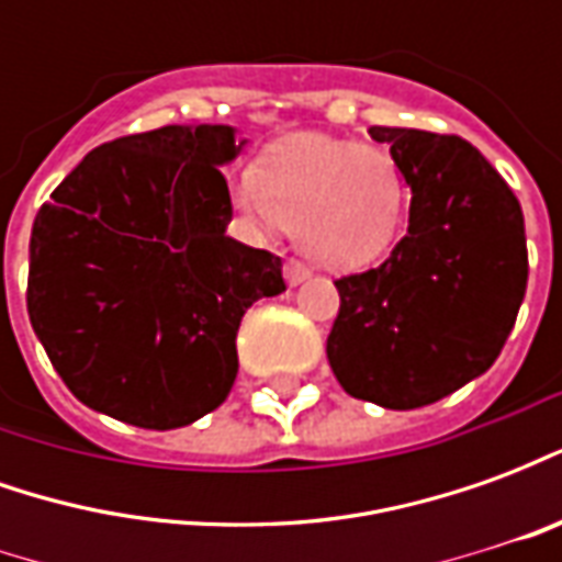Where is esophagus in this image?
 <instances>
[{
	"mask_svg": "<svg viewBox=\"0 0 562 562\" xmlns=\"http://www.w3.org/2000/svg\"><path fill=\"white\" fill-rule=\"evenodd\" d=\"M310 277H313V273H310V268H306V265L294 261V258H289V261H285V282H289V285H301V282H306Z\"/></svg>",
	"mask_w": 562,
	"mask_h": 562,
	"instance_id": "34e87169",
	"label": "esophagus"
}]
</instances>
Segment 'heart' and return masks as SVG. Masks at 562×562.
<instances>
[{"label": "heart", "mask_w": 562, "mask_h": 562, "mask_svg": "<svg viewBox=\"0 0 562 562\" xmlns=\"http://www.w3.org/2000/svg\"><path fill=\"white\" fill-rule=\"evenodd\" d=\"M232 204L256 228H292L316 265L358 270L401 237L406 183L385 149L328 135H289L270 144L232 183Z\"/></svg>", "instance_id": "1"}]
</instances>
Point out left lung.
Returning a JSON list of instances; mask_svg holds the SVG:
<instances>
[{"mask_svg": "<svg viewBox=\"0 0 562 562\" xmlns=\"http://www.w3.org/2000/svg\"><path fill=\"white\" fill-rule=\"evenodd\" d=\"M413 192L385 265L337 280L328 361L346 394L385 409L448 397L494 364L527 292L515 192L454 135L373 126Z\"/></svg>", "mask_w": 562, "mask_h": 562, "instance_id": "obj_1", "label": "left lung"}]
</instances>
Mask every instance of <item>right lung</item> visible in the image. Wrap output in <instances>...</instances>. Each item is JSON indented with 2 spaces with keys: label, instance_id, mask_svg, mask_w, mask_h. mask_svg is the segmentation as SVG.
Here are the masks:
<instances>
[{
  "label": "right lung",
  "instance_id": "obj_1",
  "mask_svg": "<svg viewBox=\"0 0 562 562\" xmlns=\"http://www.w3.org/2000/svg\"><path fill=\"white\" fill-rule=\"evenodd\" d=\"M234 126H161L83 156L38 210L30 322L68 391L116 422L173 430L237 379V328L285 292L282 261L225 234Z\"/></svg>",
  "mask_w": 562,
  "mask_h": 562
}]
</instances>
